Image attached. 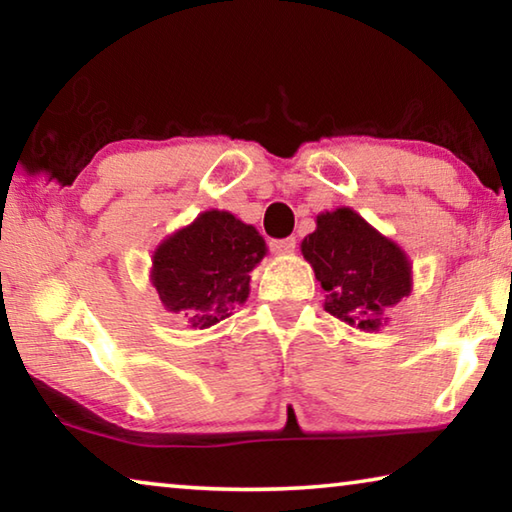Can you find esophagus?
Returning a JSON list of instances; mask_svg holds the SVG:
<instances>
[{"label": "esophagus", "instance_id": "esophagus-1", "mask_svg": "<svg viewBox=\"0 0 512 512\" xmlns=\"http://www.w3.org/2000/svg\"><path fill=\"white\" fill-rule=\"evenodd\" d=\"M268 246H271L275 255H287V253H293V250H296V237L271 239V241H268Z\"/></svg>", "mask_w": 512, "mask_h": 512}]
</instances>
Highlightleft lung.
I'll return each instance as SVG.
<instances>
[{
	"instance_id": "left-lung-1",
	"label": "left lung",
	"mask_w": 512,
	"mask_h": 512,
	"mask_svg": "<svg viewBox=\"0 0 512 512\" xmlns=\"http://www.w3.org/2000/svg\"><path fill=\"white\" fill-rule=\"evenodd\" d=\"M302 255L327 291L325 311L366 332L379 329L381 311L411 291L409 259L350 207L320 214Z\"/></svg>"
}]
</instances>
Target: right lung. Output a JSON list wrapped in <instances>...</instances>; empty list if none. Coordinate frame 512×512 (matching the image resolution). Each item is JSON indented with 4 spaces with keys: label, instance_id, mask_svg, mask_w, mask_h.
<instances>
[{
    "label": "right lung",
    "instance_id": "right-lung-1",
    "mask_svg": "<svg viewBox=\"0 0 512 512\" xmlns=\"http://www.w3.org/2000/svg\"><path fill=\"white\" fill-rule=\"evenodd\" d=\"M264 253V239L253 225L212 210L155 250L151 277L164 307L205 329L244 305L250 271Z\"/></svg>",
    "mask_w": 512,
    "mask_h": 512
}]
</instances>
